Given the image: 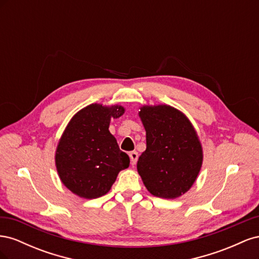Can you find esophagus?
<instances>
[{
	"label": "esophagus",
	"mask_w": 259,
	"mask_h": 259,
	"mask_svg": "<svg viewBox=\"0 0 259 259\" xmlns=\"http://www.w3.org/2000/svg\"><path fill=\"white\" fill-rule=\"evenodd\" d=\"M130 158H131V162H132V165H135L137 159H138V153L136 151H132L128 153Z\"/></svg>",
	"instance_id": "1"
}]
</instances>
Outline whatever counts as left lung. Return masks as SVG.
I'll list each match as a JSON object with an SVG mask.
<instances>
[{
	"mask_svg": "<svg viewBox=\"0 0 259 259\" xmlns=\"http://www.w3.org/2000/svg\"><path fill=\"white\" fill-rule=\"evenodd\" d=\"M139 116L147 148L138 159V173L155 197L178 198L190 189L201 169L203 153L197 133L186 115L170 106H145Z\"/></svg>",
	"mask_w": 259,
	"mask_h": 259,
	"instance_id": "obj_1",
	"label": "left lung"
}]
</instances>
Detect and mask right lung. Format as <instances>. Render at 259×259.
Returning a JSON list of instances; mask_svg holds the SVG:
<instances>
[{"label": "right lung", "mask_w": 259, "mask_h": 259, "mask_svg": "<svg viewBox=\"0 0 259 259\" xmlns=\"http://www.w3.org/2000/svg\"><path fill=\"white\" fill-rule=\"evenodd\" d=\"M123 113L121 106L92 104L69 122L55 160L62 184L74 194L99 198L110 190L119 171L128 167L130 156L120 150L109 132L111 117L116 119Z\"/></svg>", "instance_id": "1"}]
</instances>
